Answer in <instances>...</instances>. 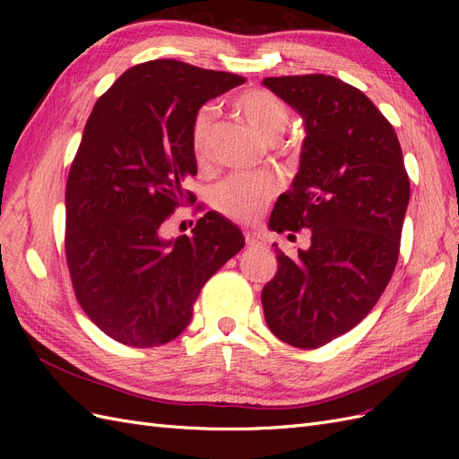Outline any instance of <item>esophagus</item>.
<instances>
[{"label": "esophagus", "instance_id": "1", "mask_svg": "<svg viewBox=\"0 0 459 459\" xmlns=\"http://www.w3.org/2000/svg\"><path fill=\"white\" fill-rule=\"evenodd\" d=\"M245 243L248 247H262L264 245V238H260V235L255 233V231H245Z\"/></svg>", "mask_w": 459, "mask_h": 459}]
</instances>
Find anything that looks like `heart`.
<instances>
[{
    "label": "heart",
    "instance_id": "heart-1",
    "mask_svg": "<svg viewBox=\"0 0 459 459\" xmlns=\"http://www.w3.org/2000/svg\"><path fill=\"white\" fill-rule=\"evenodd\" d=\"M233 107L268 142H273L281 134L289 120L287 105L268 90H247L235 97ZM212 126L214 108L201 107L193 117L189 128L191 155L201 166L211 159ZM275 191L277 179L270 172L235 174L216 187L212 203L216 211L226 218L235 221H253L275 195Z\"/></svg>",
    "mask_w": 459,
    "mask_h": 459
}]
</instances>
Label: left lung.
I'll return each mask as SVG.
<instances>
[{
    "mask_svg": "<svg viewBox=\"0 0 459 459\" xmlns=\"http://www.w3.org/2000/svg\"><path fill=\"white\" fill-rule=\"evenodd\" d=\"M307 124L293 187L270 226L289 238L312 230L310 248L289 258L262 289L270 331L317 349L356 327L391 281L410 203V178L393 124L369 97L327 74L264 78Z\"/></svg>",
    "mask_w": 459,
    "mask_h": 459,
    "instance_id": "1",
    "label": "left lung"
}]
</instances>
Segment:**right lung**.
<instances>
[{
  "label": "right lung",
  "instance_id": "right-lung-1",
  "mask_svg": "<svg viewBox=\"0 0 459 459\" xmlns=\"http://www.w3.org/2000/svg\"><path fill=\"white\" fill-rule=\"evenodd\" d=\"M243 82L157 59L128 68L93 105L66 179L65 255L78 304L110 339L135 349L174 341L203 285L243 248L239 228L214 211L191 238H162L176 208L197 201L184 189L197 174L193 117Z\"/></svg>",
  "mask_w": 459,
  "mask_h": 459
}]
</instances>
